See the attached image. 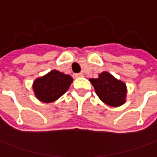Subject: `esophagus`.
<instances>
[{"mask_svg": "<svg viewBox=\"0 0 157 157\" xmlns=\"http://www.w3.org/2000/svg\"><path fill=\"white\" fill-rule=\"evenodd\" d=\"M82 76H83V74L82 73L75 74V77H82Z\"/></svg>", "mask_w": 157, "mask_h": 157, "instance_id": "1", "label": "esophagus"}]
</instances>
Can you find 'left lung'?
<instances>
[{
    "mask_svg": "<svg viewBox=\"0 0 157 157\" xmlns=\"http://www.w3.org/2000/svg\"><path fill=\"white\" fill-rule=\"evenodd\" d=\"M96 95L104 103L112 107H118L125 102L127 93L124 82L116 79L108 72H102L96 79H90Z\"/></svg>",
    "mask_w": 157,
    "mask_h": 157,
    "instance_id": "obj_1",
    "label": "left lung"
}]
</instances>
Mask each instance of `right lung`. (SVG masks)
<instances>
[{
  "label": "right lung",
  "mask_w": 157,
  "mask_h": 157,
  "mask_svg": "<svg viewBox=\"0 0 157 157\" xmlns=\"http://www.w3.org/2000/svg\"><path fill=\"white\" fill-rule=\"evenodd\" d=\"M72 82L73 79L70 75L53 70L36 79L33 89L36 98L43 102H52L67 92Z\"/></svg>",
  "instance_id": "right-lung-1"
}]
</instances>
